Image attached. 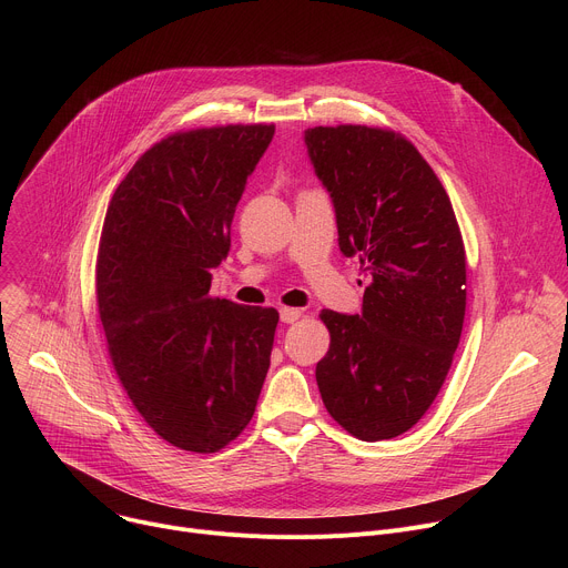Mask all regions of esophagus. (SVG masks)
Returning a JSON list of instances; mask_svg holds the SVG:
<instances>
[{
  "mask_svg": "<svg viewBox=\"0 0 568 568\" xmlns=\"http://www.w3.org/2000/svg\"><path fill=\"white\" fill-rule=\"evenodd\" d=\"M301 316H303V310H298V307H281V321L283 323H294Z\"/></svg>",
  "mask_w": 568,
  "mask_h": 568,
  "instance_id": "obj_1",
  "label": "esophagus"
}]
</instances>
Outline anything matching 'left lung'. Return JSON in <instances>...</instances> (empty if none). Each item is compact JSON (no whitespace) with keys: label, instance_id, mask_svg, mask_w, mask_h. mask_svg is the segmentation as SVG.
<instances>
[{"label":"left lung","instance_id":"left-lung-1","mask_svg":"<svg viewBox=\"0 0 568 568\" xmlns=\"http://www.w3.org/2000/svg\"><path fill=\"white\" fill-rule=\"evenodd\" d=\"M331 191L339 247L368 274L362 314L321 310L316 364L328 414L359 440L409 432L452 368L465 318V245L449 195L418 148L377 125L305 130Z\"/></svg>","mask_w":568,"mask_h":568}]
</instances>
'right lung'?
I'll return each instance as SVG.
<instances>
[{
	"label": "right lung",
	"instance_id": "add662e5",
	"mask_svg": "<svg viewBox=\"0 0 568 568\" xmlns=\"http://www.w3.org/2000/svg\"><path fill=\"white\" fill-rule=\"evenodd\" d=\"M274 123L180 130L116 186L97 256V305L114 373L166 443L213 454L256 412L278 312L211 294V270Z\"/></svg>",
	"mask_w": 568,
	"mask_h": 568
}]
</instances>
